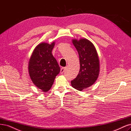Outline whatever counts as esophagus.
<instances>
[{"mask_svg": "<svg viewBox=\"0 0 131 131\" xmlns=\"http://www.w3.org/2000/svg\"><path fill=\"white\" fill-rule=\"evenodd\" d=\"M65 69H66V68L65 67H63L61 69V71H60V73L61 74H63L64 72L65 71Z\"/></svg>", "mask_w": 131, "mask_h": 131, "instance_id": "1", "label": "esophagus"}]
</instances>
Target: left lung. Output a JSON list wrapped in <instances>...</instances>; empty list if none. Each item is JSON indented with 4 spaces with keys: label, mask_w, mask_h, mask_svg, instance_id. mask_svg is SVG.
Returning <instances> with one entry per match:
<instances>
[{
    "label": "left lung",
    "mask_w": 131,
    "mask_h": 131,
    "mask_svg": "<svg viewBox=\"0 0 131 131\" xmlns=\"http://www.w3.org/2000/svg\"><path fill=\"white\" fill-rule=\"evenodd\" d=\"M72 42L79 53L80 69L76 78L71 81V84L74 88L82 91L91 87L98 78L99 56L94 44L87 39H73Z\"/></svg>",
    "instance_id": "8db88e82"
}]
</instances>
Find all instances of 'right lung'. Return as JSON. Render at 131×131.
I'll list each match as a JSON object with an SVG mask.
<instances>
[{"mask_svg":"<svg viewBox=\"0 0 131 131\" xmlns=\"http://www.w3.org/2000/svg\"><path fill=\"white\" fill-rule=\"evenodd\" d=\"M55 42L42 43L35 48L29 62V73L33 83L44 92L51 88L60 67L52 54Z\"/></svg>","mask_w":131,"mask_h":131,"instance_id":"obj_1","label":"right lung"}]
</instances>
